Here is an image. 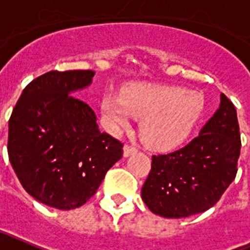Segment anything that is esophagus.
Segmentation results:
<instances>
[{"mask_svg":"<svg viewBox=\"0 0 250 250\" xmlns=\"http://www.w3.org/2000/svg\"><path fill=\"white\" fill-rule=\"evenodd\" d=\"M136 152H138V149H136L135 146H129V144H125V148H123V153H125V157H127V156L133 155V153H136Z\"/></svg>","mask_w":250,"mask_h":250,"instance_id":"34e87169","label":"esophagus"}]
</instances>
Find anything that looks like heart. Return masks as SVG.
<instances>
[{"mask_svg": "<svg viewBox=\"0 0 250 250\" xmlns=\"http://www.w3.org/2000/svg\"><path fill=\"white\" fill-rule=\"evenodd\" d=\"M108 128L129 127L131 118L142 119L140 139L155 150L176 148L190 136L205 110L198 91L167 85H135L121 95H106L101 104Z\"/></svg>", "mask_w": 250, "mask_h": 250, "instance_id": "heart-1", "label": "heart"}]
</instances>
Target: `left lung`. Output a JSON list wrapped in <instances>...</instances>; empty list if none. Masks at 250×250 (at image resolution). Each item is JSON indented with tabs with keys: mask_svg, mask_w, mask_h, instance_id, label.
<instances>
[{
	"mask_svg": "<svg viewBox=\"0 0 250 250\" xmlns=\"http://www.w3.org/2000/svg\"><path fill=\"white\" fill-rule=\"evenodd\" d=\"M241 139L236 108L226 95L218 111L188 146L153 155L142 188L146 207L164 218L205 212L222 198L237 173Z\"/></svg>",
	"mask_w": 250,
	"mask_h": 250,
	"instance_id": "8db88e82",
	"label": "left lung"
}]
</instances>
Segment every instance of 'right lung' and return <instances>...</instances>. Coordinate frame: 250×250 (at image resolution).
Returning <instances> with one entry per match:
<instances>
[{"mask_svg":"<svg viewBox=\"0 0 250 250\" xmlns=\"http://www.w3.org/2000/svg\"><path fill=\"white\" fill-rule=\"evenodd\" d=\"M93 70H51L24 87L9 119L7 153L19 182L43 205L59 209L85 205L123 143L100 132L94 111L73 93Z\"/></svg>","mask_w":250,"mask_h":250,"instance_id":"1","label":"right lung"}]
</instances>
